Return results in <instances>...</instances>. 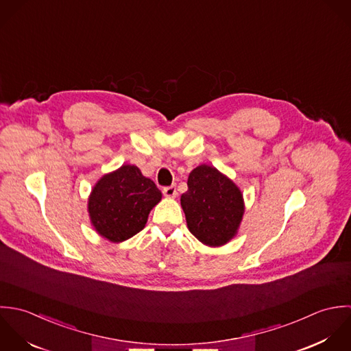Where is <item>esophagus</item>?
<instances>
[{
    "mask_svg": "<svg viewBox=\"0 0 351 351\" xmlns=\"http://www.w3.org/2000/svg\"><path fill=\"white\" fill-rule=\"evenodd\" d=\"M162 194H164L167 198H175V197L178 195V193H176V187H175V186L164 187V189H162Z\"/></svg>",
    "mask_w": 351,
    "mask_h": 351,
    "instance_id": "1",
    "label": "esophagus"
}]
</instances>
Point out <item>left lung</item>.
Instances as JSON below:
<instances>
[{
    "label": "left lung",
    "mask_w": 351,
    "mask_h": 351,
    "mask_svg": "<svg viewBox=\"0 0 351 351\" xmlns=\"http://www.w3.org/2000/svg\"><path fill=\"white\" fill-rule=\"evenodd\" d=\"M180 204L190 232L204 244L219 247L233 239L244 214L239 187L214 167L191 171Z\"/></svg>",
    "instance_id": "left-lung-1"
}]
</instances>
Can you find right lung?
Here are the masks:
<instances>
[{
	"mask_svg": "<svg viewBox=\"0 0 351 351\" xmlns=\"http://www.w3.org/2000/svg\"><path fill=\"white\" fill-rule=\"evenodd\" d=\"M161 191L136 165H122L93 187L88 211L96 232L112 243L125 241L145 228Z\"/></svg>",
	"mask_w": 351,
	"mask_h": 351,
	"instance_id": "1",
	"label": "right lung"
}]
</instances>
